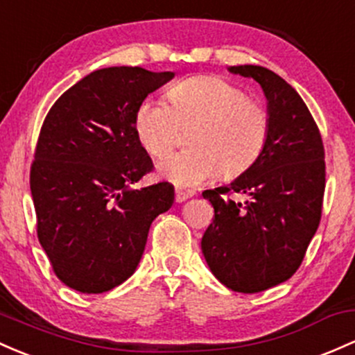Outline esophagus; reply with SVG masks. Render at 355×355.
<instances>
[{"label": "esophagus", "instance_id": "obj_1", "mask_svg": "<svg viewBox=\"0 0 355 355\" xmlns=\"http://www.w3.org/2000/svg\"><path fill=\"white\" fill-rule=\"evenodd\" d=\"M192 196H193V192H190V190H187V192H185V190L177 189V190H175V202H184Z\"/></svg>", "mask_w": 355, "mask_h": 355}]
</instances>
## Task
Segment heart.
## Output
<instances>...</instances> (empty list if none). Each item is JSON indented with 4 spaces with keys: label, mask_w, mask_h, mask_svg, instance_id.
Wrapping results in <instances>:
<instances>
[{
    "label": "heart",
    "mask_w": 355,
    "mask_h": 355,
    "mask_svg": "<svg viewBox=\"0 0 355 355\" xmlns=\"http://www.w3.org/2000/svg\"><path fill=\"white\" fill-rule=\"evenodd\" d=\"M168 103L143 101L135 133L150 157L162 158L190 128L192 148L159 162L158 171L178 187H196L217 177L234 178L251 168L270 136V114L237 85L214 76H197L171 85Z\"/></svg>",
    "instance_id": "heart-1"
}]
</instances>
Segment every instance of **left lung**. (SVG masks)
I'll return each mask as SVG.
<instances>
[{
    "label": "left lung",
    "mask_w": 355,
    "mask_h": 355,
    "mask_svg": "<svg viewBox=\"0 0 355 355\" xmlns=\"http://www.w3.org/2000/svg\"><path fill=\"white\" fill-rule=\"evenodd\" d=\"M268 99L270 136L258 162L229 185L202 192L214 219L202 252L217 279L258 293L297 272L322 217L325 150L320 130L298 92L259 65H236Z\"/></svg>",
    "instance_id": "1"
}]
</instances>
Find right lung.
I'll use <instances>...</instances> for the list:
<instances>
[{
	"instance_id": "right-lung-1",
	"label": "right lung",
	"mask_w": 355,
	"mask_h": 355,
	"mask_svg": "<svg viewBox=\"0 0 355 355\" xmlns=\"http://www.w3.org/2000/svg\"><path fill=\"white\" fill-rule=\"evenodd\" d=\"M173 72L107 67L67 89L42 124L30 170L37 236L52 270L80 293L133 275L150 225L173 204L168 182L133 190L153 170L135 114Z\"/></svg>"
}]
</instances>
